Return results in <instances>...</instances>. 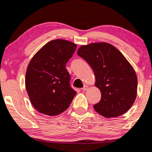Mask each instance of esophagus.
I'll use <instances>...</instances> for the list:
<instances>
[{
    "instance_id": "obj_1",
    "label": "esophagus",
    "mask_w": 152,
    "mask_h": 152,
    "mask_svg": "<svg viewBox=\"0 0 152 152\" xmlns=\"http://www.w3.org/2000/svg\"><path fill=\"white\" fill-rule=\"evenodd\" d=\"M87 89H88V87H87V86H84L83 88H82V91H86V90H87Z\"/></svg>"
}]
</instances>
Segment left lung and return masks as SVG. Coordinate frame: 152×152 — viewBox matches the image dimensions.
<instances>
[{"label":"left lung","mask_w":152,"mask_h":152,"mask_svg":"<svg viewBox=\"0 0 152 152\" xmlns=\"http://www.w3.org/2000/svg\"><path fill=\"white\" fill-rule=\"evenodd\" d=\"M77 55L92 68L95 86L102 93L94 110L107 118H116L128 111L136 98L137 79L122 53L107 42H96L80 47Z\"/></svg>","instance_id":"obj_1"}]
</instances>
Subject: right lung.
Instances as JSON below:
<instances>
[{
	"mask_svg": "<svg viewBox=\"0 0 152 152\" xmlns=\"http://www.w3.org/2000/svg\"><path fill=\"white\" fill-rule=\"evenodd\" d=\"M77 45L56 39L44 45L26 69L25 86L32 105L39 112L57 115L67 109L77 92L70 86L66 63Z\"/></svg>",
	"mask_w": 152,
	"mask_h": 152,
	"instance_id": "add662e5",
	"label": "right lung"
}]
</instances>
